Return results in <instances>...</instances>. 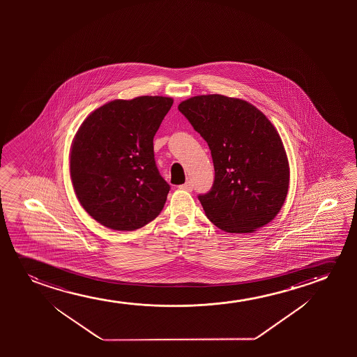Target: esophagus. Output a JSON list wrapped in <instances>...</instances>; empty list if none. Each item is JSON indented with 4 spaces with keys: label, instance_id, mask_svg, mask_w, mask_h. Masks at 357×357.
<instances>
[{
    "label": "esophagus",
    "instance_id": "esophagus-1",
    "mask_svg": "<svg viewBox=\"0 0 357 357\" xmlns=\"http://www.w3.org/2000/svg\"><path fill=\"white\" fill-rule=\"evenodd\" d=\"M192 188H194V185H192V183L189 181H186L185 184L181 185V190L192 191Z\"/></svg>",
    "mask_w": 357,
    "mask_h": 357
}]
</instances>
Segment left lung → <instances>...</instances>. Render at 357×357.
I'll return each mask as SVG.
<instances>
[{"label":"left lung","instance_id":"left-lung-1","mask_svg":"<svg viewBox=\"0 0 357 357\" xmlns=\"http://www.w3.org/2000/svg\"><path fill=\"white\" fill-rule=\"evenodd\" d=\"M178 109L210 147L215 181L199 195L207 218L227 233L268 225L289 189L288 157L277 129L254 105L225 95H200Z\"/></svg>","mask_w":357,"mask_h":357}]
</instances>
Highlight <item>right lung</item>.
Instances as JSON below:
<instances>
[{"label": "right lung", "mask_w": 357, "mask_h": 357, "mask_svg": "<svg viewBox=\"0 0 357 357\" xmlns=\"http://www.w3.org/2000/svg\"><path fill=\"white\" fill-rule=\"evenodd\" d=\"M173 98L114 100L85 118L70 149V179L84 210L109 229H139L161 213L171 186L153 137Z\"/></svg>", "instance_id": "1"}]
</instances>
